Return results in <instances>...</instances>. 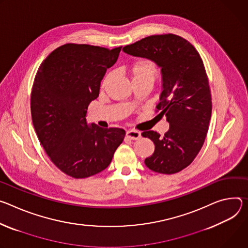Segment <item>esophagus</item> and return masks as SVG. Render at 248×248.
Segmentation results:
<instances>
[{
    "instance_id": "34e87169",
    "label": "esophagus",
    "mask_w": 248,
    "mask_h": 248,
    "mask_svg": "<svg viewBox=\"0 0 248 248\" xmlns=\"http://www.w3.org/2000/svg\"><path fill=\"white\" fill-rule=\"evenodd\" d=\"M126 138L129 140H133V141H137L141 139V133L138 131L135 130H130L126 132Z\"/></svg>"
}]
</instances>
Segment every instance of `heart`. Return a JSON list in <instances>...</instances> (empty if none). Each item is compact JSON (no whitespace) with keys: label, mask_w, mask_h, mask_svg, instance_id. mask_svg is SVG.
Instances as JSON below:
<instances>
[{"label":"heart","mask_w":248,"mask_h":248,"mask_svg":"<svg viewBox=\"0 0 248 248\" xmlns=\"http://www.w3.org/2000/svg\"><path fill=\"white\" fill-rule=\"evenodd\" d=\"M128 73L132 78L133 84H152L154 85L158 77V69L156 65L149 59H139L135 61L129 68ZM111 74H107L102 82L101 89H105L108 82L111 80Z\"/></svg>","instance_id":"heart-1"}]
</instances>
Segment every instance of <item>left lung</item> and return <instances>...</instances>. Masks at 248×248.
Returning <instances> with one entry per match:
<instances>
[{
  "mask_svg": "<svg viewBox=\"0 0 248 248\" xmlns=\"http://www.w3.org/2000/svg\"><path fill=\"white\" fill-rule=\"evenodd\" d=\"M123 51L161 68L162 92L156 112L167 117L170 129L163 137L155 131L142 133L155 144L145 163L155 172H179L194 160L209 129L212 97L204 63L193 45L171 33L145 37Z\"/></svg>",
  "mask_w": 248,
  "mask_h": 248,
  "instance_id": "left-lung-1",
  "label": "left lung"
}]
</instances>
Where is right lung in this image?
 Returning a JSON list of instances; mask_svg holds the SVG:
<instances>
[{
	"label": "right lung",
	"instance_id": "add662e5",
	"mask_svg": "<svg viewBox=\"0 0 248 248\" xmlns=\"http://www.w3.org/2000/svg\"><path fill=\"white\" fill-rule=\"evenodd\" d=\"M121 48L68 43L51 52L36 73L31 98L34 130L52 162L74 178L104 170L124 140L123 129L89 126L86 118Z\"/></svg>",
	"mask_w": 248,
	"mask_h": 248
}]
</instances>
